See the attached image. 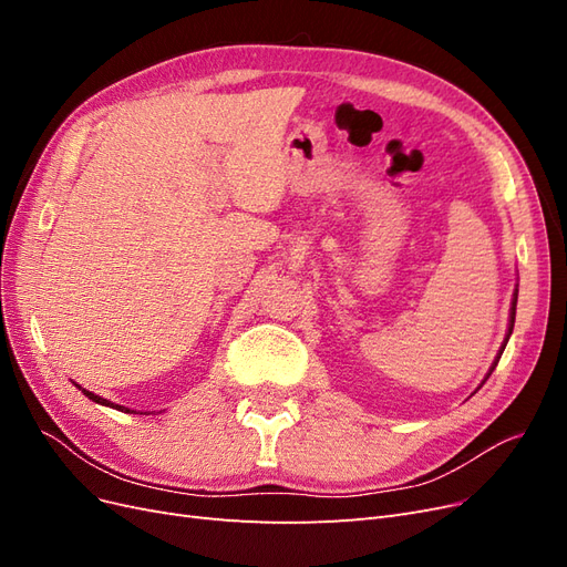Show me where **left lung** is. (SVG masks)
I'll use <instances>...</instances> for the list:
<instances>
[{
  "label": "left lung",
  "instance_id": "8db88e82",
  "mask_svg": "<svg viewBox=\"0 0 567 567\" xmlns=\"http://www.w3.org/2000/svg\"><path fill=\"white\" fill-rule=\"evenodd\" d=\"M516 305H518V288H516V293H513V302H511V323H508V333H506V340H504V346H502V350H499V357H502V352H504V348H506V342H508V338H511V333H513V323H516ZM499 357L494 359V364H492L489 373L494 371L496 364H499ZM489 373H487V379H489Z\"/></svg>",
  "mask_w": 567,
  "mask_h": 567
}]
</instances>
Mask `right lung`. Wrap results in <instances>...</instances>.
Returning a JSON list of instances; mask_svg holds the SVG:
<instances>
[{"label": "right lung", "instance_id": "add662e5", "mask_svg": "<svg viewBox=\"0 0 567 567\" xmlns=\"http://www.w3.org/2000/svg\"><path fill=\"white\" fill-rule=\"evenodd\" d=\"M78 385V383H75ZM80 388V385H78ZM82 392H84V398H90L92 402H96V404H104V406H111V409H117V411H125V414H130L132 409H127V406H120V404H113V402H109V400H104V398H99V394H94V392H90V390H84V388H80Z\"/></svg>", "mask_w": 567, "mask_h": 567}]
</instances>
